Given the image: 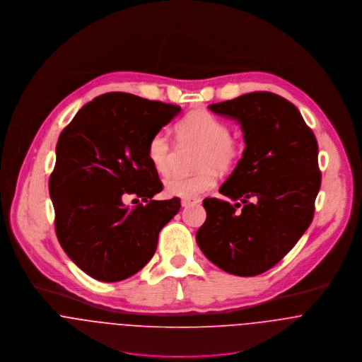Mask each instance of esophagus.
<instances>
[{"label":"esophagus","instance_id":"34e87169","mask_svg":"<svg viewBox=\"0 0 362 362\" xmlns=\"http://www.w3.org/2000/svg\"><path fill=\"white\" fill-rule=\"evenodd\" d=\"M200 199H183L182 200V205L183 206H190V205H194V204H199Z\"/></svg>","mask_w":362,"mask_h":362}]
</instances>
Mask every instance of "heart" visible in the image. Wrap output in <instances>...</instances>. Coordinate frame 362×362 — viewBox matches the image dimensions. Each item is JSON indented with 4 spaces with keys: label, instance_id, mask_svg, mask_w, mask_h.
<instances>
[{
    "label": "heart",
    "instance_id": "heart-1",
    "mask_svg": "<svg viewBox=\"0 0 362 362\" xmlns=\"http://www.w3.org/2000/svg\"><path fill=\"white\" fill-rule=\"evenodd\" d=\"M177 140L183 146H197L200 151L196 160V173L173 176L165 183V193L172 197L197 199L215 187L219 172L233 170L243 158L244 143L230 134L229 124L208 111H193L175 126ZM148 161L160 175H168L175 147L165 133L151 137L147 147Z\"/></svg>",
    "mask_w": 362,
    "mask_h": 362
}]
</instances>
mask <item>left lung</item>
<instances>
[{
  "mask_svg": "<svg viewBox=\"0 0 362 362\" xmlns=\"http://www.w3.org/2000/svg\"><path fill=\"white\" fill-rule=\"evenodd\" d=\"M208 108L240 122L245 150L219 189L236 204L202 201L206 219L196 239L225 272L255 276L275 267L313 222L322 179L318 141L297 107L271 91Z\"/></svg>",
  "mask_w": 362,
  "mask_h": 362,
  "instance_id": "obj_1",
  "label": "left lung"
}]
</instances>
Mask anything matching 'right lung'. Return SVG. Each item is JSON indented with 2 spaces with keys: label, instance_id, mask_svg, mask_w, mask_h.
I'll return each instance as SVG.
<instances>
[{
  "label": "right lung",
  "instance_id": "obj_1",
  "mask_svg": "<svg viewBox=\"0 0 362 362\" xmlns=\"http://www.w3.org/2000/svg\"><path fill=\"white\" fill-rule=\"evenodd\" d=\"M179 111L114 91L87 103L59 134L48 182L55 233L88 276L119 281L139 272L179 212V197L153 200L163 185L147 156L151 137ZM126 197L142 202L124 206Z\"/></svg>",
  "mask_w": 362,
  "mask_h": 362
}]
</instances>
